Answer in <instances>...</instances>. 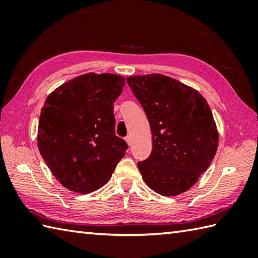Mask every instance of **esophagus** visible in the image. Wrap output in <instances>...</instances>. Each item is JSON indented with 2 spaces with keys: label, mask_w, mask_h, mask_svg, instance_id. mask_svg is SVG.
I'll list each match as a JSON object with an SVG mask.
<instances>
[{
  "label": "esophagus",
  "mask_w": 258,
  "mask_h": 258,
  "mask_svg": "<svg viewBox=\"0 0 258 258\" xmlns=\"http://www.w3.org/2000/svg\"><path fill=\"white\" fill-rule=\"evenodd\" d=\"M125 141H126V143H127L128 145H131V141H132V138H131L130 135H128V136H126V138H125Z\"/></svg>",
  "instance_id": "esophagus-1"
}]
</instances>
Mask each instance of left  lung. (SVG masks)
Listing matches in <instances>:
<instances>
[{
	"label": "left lung",
	"instance_id": "obj_1",
	"mask_svg": "<svg viewBox=\"0 0 258 258\" xmlns=\"http://www.w3.org/2000/svg\"><path fill=\"white\" fill-rule=\"evenodd\" d=\"M150 122L153 149L138 166L157 194L188 190L211 165L218 146L216 123L199 91L163 74L128 76Z\"/></svg>",
	"mask_w": 258,
	"mask_h": 258
}]
</instances>
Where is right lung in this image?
<instances>
[{
    "label": "right lung",
    "instance_id": "add662e5",
    "mask_svg": "<svg viewBox=\"0 0 258 258\" xmlns=\"http://www.w3.org/2000/svg\"><path fill=\"white\" fill-rule=\"evenodd\" d=\"M123 76L87 73L47 96L37 127V147L65 188L89 194L105 185L127 144L115 135L114 102Z\"/></svg>",
    "mask_w": 258,
    "mask_h": 258
}]
</instances>
